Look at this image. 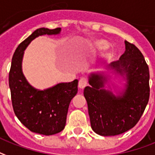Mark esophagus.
<instances>
[{
    "mask_svg": "<svg viewBox=\"0 0 155 155\" xmlns=\"http://www.w3.org/2000/svg\"><path fill=\"white\" fill-rule=\"evenodd\" d=\"M87 85V80L85 78H80L78 81V86L80 89H83L84 87H86V86Z\"/></svg>",
    "mask_w": 155,
    "mask_h": 155,
    "instance_id": "34e87169",
    "label": "esophagus"
}]
</instances>
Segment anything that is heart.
Returning <instances> with one entry per match:
<instances>
[{
  "instance_id": "heart-1",
  "label": "heart",
  "mask_w": 155,
  "mask_h": 155,
  "mask_svg": "<svg viewBox=\"0 0 155 155\" xmlns=\"http://www.w3.org/2000/svg\"><path fill=\"white\" fill-rule=\"evenodd\" d=\"M94 47L99 50H105L108 48V44H107V42L104 41V40H100V41L95 42Z\"/></svg>"
}]
</instances>
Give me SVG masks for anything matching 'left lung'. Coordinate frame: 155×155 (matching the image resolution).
I'll use <instances>...</instances> for the list:
<instances>
[{"instance_id": "8db88e82", "label": "left lung", "mask_w": 155, "mask_h": 155, "mask_svg": "<svg viewBox=\"0 0 155 155\" xmlns=\"http://www.w3.org/2000/svg\"><path fill=\"white\" fill-rule=\"evenodd\" d=\"M125 51L113 69L126 75L127 85L121 96L106 91V77L92 74L91 86L84 89L91 128L101 136H116L134 128L142 116L150 98V72L141 51L125 41Z\"/></svg>"}]
</instances>
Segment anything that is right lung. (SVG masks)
Instances as JSON below:
<instances>
[{
    "mask_svg": "<svg viewBox=\"0 0 155 155\" xmlns=\"http://www.w3.org/2000/svg\"><path fill=\"white\" fill-rule=\"evenodd\" d=\"M61 28H39L19 44L12 58L9 85L13 108L16 116L30 131L42 135H53L64 129L68 109L78 93V81L59 83L51 88L39 91L33 88L21 72L24 50L36 37L59 34Z\"/></svg>",
    "mask_w": 155,
    "mask_h": 155,
    "instance_id": "obj_1",
    "label": "right lung"
}]
</instances>
